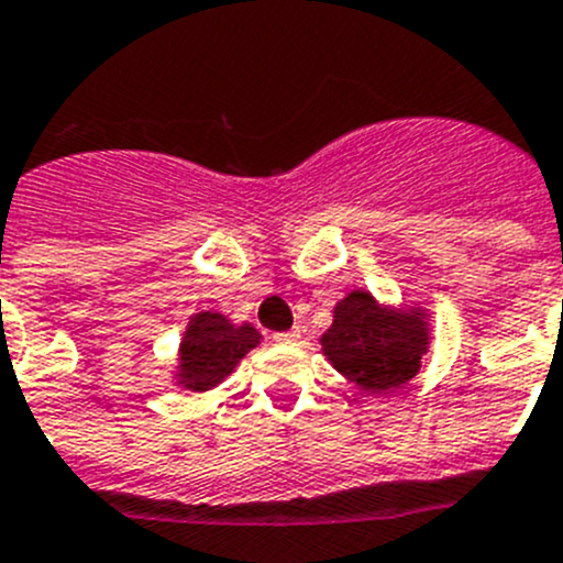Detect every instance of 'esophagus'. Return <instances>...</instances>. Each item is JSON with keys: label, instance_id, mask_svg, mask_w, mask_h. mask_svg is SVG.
I'll use <instances>...</instances> for the list:
<instances>
[{"label": "esophagus", "instance_id": "34e87169", "mask_svg": "<svg viewBox=\"0 0 563 563\" xmlns=\"http://www.w3.org/2000/svg\"><path fill=\"white\" fill-rule=\"evenodd\" d=\"M273 340H276V343H298V340H301V332H298V329H290V332H276L273 334Z\"/></svg>", "mask_w": 563, "mask_h": 563}]
</instances>
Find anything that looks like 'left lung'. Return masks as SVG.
Returning <instances> with one entry per match:
<instances>
[{
  "label": "left lung",
  "mask_w": 563,
  "mask_h": 563,
  "mask_svg": "<svg viewBox=\"0 0 563 563\" xmlns=\"http://www.w3.org/2000/svg\"><path fill=\"white\" fill-rule=\"evenodd\" d=\"M421 312H394L354 290L334 307V323L321 338L334 368L363 390L379 394L410 383L427 354Z\"/></svg>",
  "instance_id": "left-lung-1"
}]
</instances>
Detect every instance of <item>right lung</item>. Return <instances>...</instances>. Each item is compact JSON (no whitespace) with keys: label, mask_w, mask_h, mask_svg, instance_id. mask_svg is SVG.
<instances>
[{"label":"right lung","mask_w":563,"mask_h":563,"mask_svg":"<svg viewBox=\"0 0 563 563\" xmlns=\"http://www.w3.org/2000/svg\"><path fill=\"white\" fill-rule=\"evenodd\" d=\"M256 343L260 332L251 323L234 327L220 312H200L180 340V385L189 390L214 388Z\"/></svg>","instance_id":"right-lung-1"}]
</instances>
